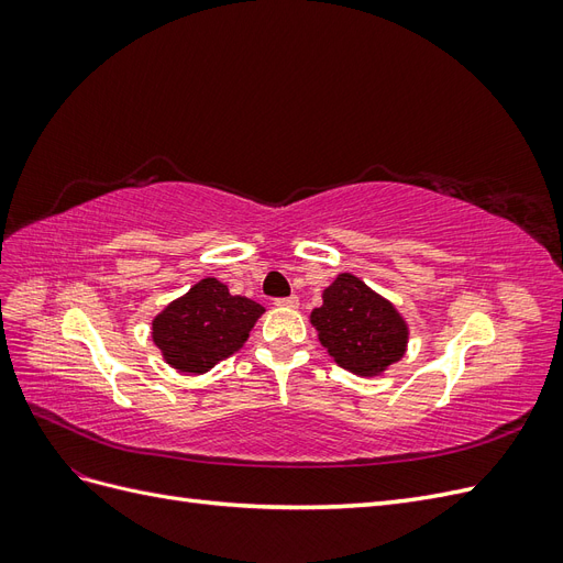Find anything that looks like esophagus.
<instances>
[{
	"label": "esophagus",
	"mask_w": 563,
	"mask_h": 563,
	"mask_svg": "<svg viewBox=\"0 0 563 563\" xmlns=\"http://www.w3.org/2000/svg\"><path fill=\"white\" fill-rule=\"evenodd\" d=\"M298 296H288V298H277L275 305L277 308H298Z\"/></svg>",
	"instance_id": "obj_1"
}]
</instances>
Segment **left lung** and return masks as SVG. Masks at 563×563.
<instances>
[{
	"mask_svg": "<svg viewBox=\"0 0 563 563\" xmlns=\"http://www.w3.org/2000/svg\"><path fill=\"white\" fill-rule=\"evenodd\" d=\"M321 300L310 314V323L338 366L354 376L373 378L383 376L406 354V319L360 277L340 272L331 286L323 288Z\"/></svg>",
	"mask_w": 563,
	"mask_h": 563,
	"instance_id": "1",
	"label": "left lung"
}]
</instances>
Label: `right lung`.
Masks as SVG:
<instances>
[{
    "instance_id": "1",
    "label": "right lung",
    "mask_w": 563,
    "mask_h": 563,
    "mask_svg": "<svg viewBox=\"0 0 563 563\" xmlns=\"http://www.w3.org/2000/svg\"><path fill=\"white\" fill-rule=\"evenodd\" d=\"M263 312V305L207 277L152 319V343L168 366L201 376L244 347Z\"/></svg>"
}]
</instances>
